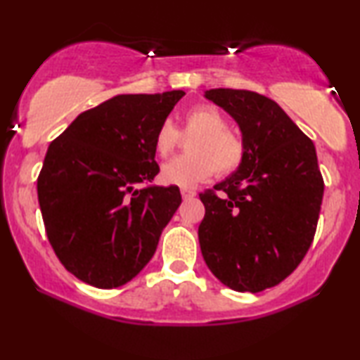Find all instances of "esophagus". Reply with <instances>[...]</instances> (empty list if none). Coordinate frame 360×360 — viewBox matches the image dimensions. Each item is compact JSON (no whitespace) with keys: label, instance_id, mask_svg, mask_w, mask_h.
<instances>
[{"label":"esophagus","instance_id":"esophagus-1","mask_svg":"<svg viewBox=\"0 0 360 360\" xmlns=\"http://www.w3.org/2000/svg\"><path fill=\"white\" fill-rule=\"evenodd\" d=\"M180 193H181V196H184V200H188V198H193V196L196 195V191L191 188H181Z\"/></svg>","mask_w":360,"mask_h":360}]
</instances>
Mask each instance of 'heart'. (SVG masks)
<instances>
[{"mask_svg":"<svg viewBox=\"0 0 360 360\" xmlns=\"http://www.w3.org/2000/svg\"><path fill=\"white\" fill-rule=\"evenodd\" d=\"M181 136L191 137L186 146L188 155L175 157L162 167L160 181L174 186H193L216 172L233 174L245 159V142L229 129V121L213 105L190 108L181 120V127L170 121L160 122L154 136L155 154L165 159L181 144Z\"/></svg>","mask_w":360,"mask_h":360,"instance_id":"b5f03b06","label":"heart"}]
</instances>
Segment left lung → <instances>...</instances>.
Wrapping results in <instances>:
<instances>
[{
	"label": "left lung",
	"mask_w": 360,
	"mask_h": 360,
	"mask_svg": "<svg viewBox=\"0 0 360 360\" xmlns=\"http://www.w3.org/2000/svg\"><path fill=\"white\" fill-rule=\"evenodd\" d=\"M205 96L239 124L245 159L200 193L201 254L226 287L257 293L287 278L313 243L324 191L316 149L267 96L231 88Z\"/></svg>",
	"instance_id": "1"
}]
</instances>
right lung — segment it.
I'll return each mask as SVG.
<instances>
[{
    "instance_id": "1",
    "label": "right lung",
    "mask_w": 360,
    "mask_h": 360,
    "mask_svg": "<svg viewBox=\"0 0 360 360\" xmlns=\"http://www.w3.org/2000/svg\"><path fill=\"white\" fill-rule=\"evenodd\" d=\"M185 91L117 95L82 115L49 146L37 179L53 252L96 288L121 287L154 255L181 203L159 174L154 136Z\"/></svg>"
}]
</instances>
